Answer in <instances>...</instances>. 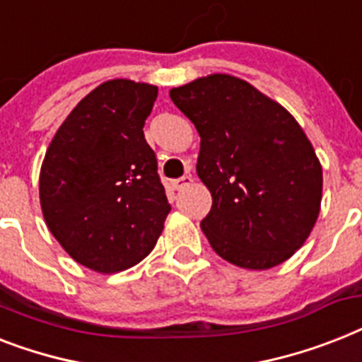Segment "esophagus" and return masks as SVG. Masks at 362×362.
Segmentation results:
<instances>
[{"instance_id": "1", "label": "esophagus", "mask_w": 362, "mask_h": 362, "mask_svg": "<svg viewBox=\"0 0 362 362\" xmlns=\"http://www.w3.org/2000/svg\"><path fill=\"white\" fill-rule=\"evenodd\" d=\"M193 182V178H191L189 175H184L180 176V178H176V180H173V187H175L176 191H182L184 187H187Z\"/></svg>"}]
</instances>
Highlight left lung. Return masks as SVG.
I'll return each mask as SVG.
<instances>
[{
	"label": "left lung",
	"mask_w": 362,
	"mask_h": 362,
	"mask_svg": "<svg viewBox=\"0 0 362 362\" xmlns=\"http://www.w3.org/2000/svg\"><path fill=\"white\" fill-rule=\"evenodd\" d=\"M169 96L201 135L197 175L211 193L201 228L214 251L247 269L292 257L322 202V167L301 126L234 76L199 78Z\"/></svg>",
	"instance_id": "obj_1"
}]
</instances>
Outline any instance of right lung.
<instances>
[{
  "instance_id": "obj_1",
  "label": "right lung",
  "mask_w": 362,
  "mask_h": 362,
  "mask_svg": "<svg viewBox=\"0 0 362 362\" xmlns=\"http://www.w3.org/2000/svg\"><path fill=\"white\" fill-rule=\"evenodd\" d=\"M158 87L111 79L55 134L40 169L49 232L76 262L115 273L154 249L171 204L143 134Z\"/></svg>"
}]
</instances>
